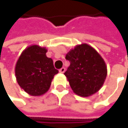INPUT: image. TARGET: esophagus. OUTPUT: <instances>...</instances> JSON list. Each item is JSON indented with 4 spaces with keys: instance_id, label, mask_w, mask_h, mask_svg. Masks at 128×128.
Instances as JSON below:
<instances>
[{
    "instance_id": "esophagus-1",
    "label": "esophagus",
    "mask_w": 128,
    "mask_h": 128,
    "mask_svg": "<svg viewBox=\"0 0 128 128\" xmlns=\"http://www.w3.org/2000/svg\"><path fill=\"white\" fill-rule=\"evenodd\" d=\"M59 72H60L61 73H64V72H65V68H64V67H62V68H61V69L59 70Z\"/></svg>"
}]
</instances>
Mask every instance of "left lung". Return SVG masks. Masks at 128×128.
Returning a JSON list of instances; mask_svg holds the SVG:
<instances>
[{"mask_svg":"<svg viewBox=\"0 0 128 128\" xmlns=\"http://www.w3.org/2000/svg\"><path fill=\"white\" fill-rule=\"evenodd\" d=\"M70 65L64 72L73 92L87 97L102 87L108 73L107 66L98 52L87 44L77 45L66 55Z\"/></svg>","mask_w":128,"mask_h":128,"instance_id":"obj_1","label":"left lung"}]
</instances>
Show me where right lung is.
I'll list each match as a JSON object with an SVG mask.
<instances>
[{
	"instance_id": "1",
	"label": "right lung",
	"mask_w": 128,
	"mask_h": 128,
	"mask_svg": "<svg viewBox=\"0 0 128 128\" xmlns=\"http://www.w3.org/2000/svg\"><path fill=\"white\" fill-rule=\"evenodd\" d=\"M47 50L38 45L25 49L15 66V76L19 86L28 94L37 96L48 91L52 80L58 70L52 59L47 58Z\"/></svg>"
}]
</instances>
